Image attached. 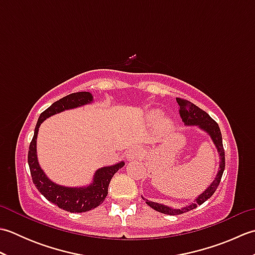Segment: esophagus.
I'll return each mask as SVG.
<instances>
[{
  "mask_svg": "<svg viewBox=\"0 0 255 255\" xmlns=\"http://www.w3.org/2000/svg\"><path fill=\"white\" fill-rule=\"evenodd\" d=\"M142 152V149L138 147V145H133L130 149H128L127 151V154H126V158L128 160H136L138 159L140 154Z\"/></svg>",
  "mask_w": 255,
  "mask_h": 255,
  "instance_id": "obj_1",
  "label": "esophagus"
}]
</instances>
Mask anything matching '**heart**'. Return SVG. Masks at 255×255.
<instances>
[{"label": "heart", "mask_w": 255, "mask_h": 255, "mask_svg": "<svg viewBox=\"0 0 255 255\" xmlns=\"http://www.w3.org/2000/svg\"><path fill=\"white\" fill-rule=\"evenodd\" d=\"M153 118L154 119H160V114L159 113H154L153 114Z\"/></svg>", "instance_id": "b5f03b06"}]
</instances>
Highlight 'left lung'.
Wrapping results in <instances>:
<instances>
[{"instance_id": "1", "label": "left lung", "mask_w": 255, "mask_h": 255, "mask_svg": "<svg viewBox=\"0 0 255 255\" xmlns=\"http://www.w3.org/2000/svg\"><path fill=\"white\" fill-rule=\"evenodd\" d=\"M176 102L178 106H180V115L184 124H185L186 126H198L202 130L206 131L209 134L214 144L216 145V148H217L220 162H219V171L217 173V175H216L215 180L213 181V183H211L210 185L205 189V192H203L196 199L194 200V203L186 206V207H183L181 209H174V208L169 207V206L150 202V200L145 199V203H147V205H149L151 208L159 211V213L172 215V216L181 215V214L186 213V211L196 208L198 205H202L208 198L213 196L214 193L216 192V189H217L219 185L221 176H223V173L225 170V150L223 145V137H221V132H220V128L218 126V124L216 123L207 113L204 112L203 110H200L199 107L193 104V103L183 99H178V97L176 99Z\"/></svg>"}]
</instances>
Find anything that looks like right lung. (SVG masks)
Returning a JSON list of instances; mask_svg holds the SVG:
<instances>
[{
	"mask_svg": "<svg viewBox=\"0 0 255 255\" xmlns=\"http://www.w3.org/2000/svg\"><path fill=\"white\" fill-rule=\"evenodd\" d=\"M93 102V95L90 92H78L62 97L55 102L51 106L47 108L45 112L40 114L35 127L34 137L31 139L28 150V165L32 182L36 188L44 196L57 205L59 208L70 211V213H85L91 209L96 208L104 202L108 193L110 185L114 174L125 165L122 161L111 166H104L97 170L92 182L88 186L82 187H67L53 183L47 177L45 172L42 171L37 159V134L39 126L46 118L63 111L71 110V108L80 107Z\"/></svg>",
	"mask_w": 255,
	"mask_h": 255,
	"instance_id": "right-lung-1",
	"label": "right lung"
}]
</instances>
